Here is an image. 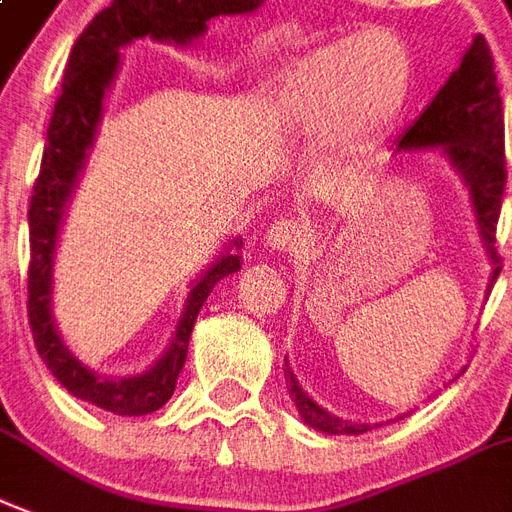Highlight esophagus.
Returning <instances> with one entry per match:
<instances>
[{"mask_svg":"<svg viewBox=\"0 0 512 512\" xmlns=\"http://www.w3.org/2000/svg\"><path fill=\"white\" fill-rule=\"evenodd\" d=\"M299 240H302V229L294 221H286V218H280L267 229V245L272 251H294Z\"/></svg>","mask_w":512,"mask_h":512,"instance_id":"1","label":"esophagus"}]
</instances>
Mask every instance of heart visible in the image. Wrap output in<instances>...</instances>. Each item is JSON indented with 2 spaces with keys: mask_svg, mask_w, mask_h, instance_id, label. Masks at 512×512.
<instances>
[{
  "mask_svg": "<svg viewBox=\"0 0 512 512\" xmlns=\"http://www.w3.org/2000/svg\"><path fill=\"white\" fill-rule=\"evenodd\" d=\"M410 88L405 40L372 26L294 61L280 78V99L299 124L329 129L337 142H364L397 121Z\"/></svg>",
  "mask_w": 512,
  "mask_h": 512,
  "instance_id": "heart-1",
  "label": "heart"
}]
</instances>
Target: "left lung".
Segmentation results:
<instances>
[{
    "label": "left lung",
    "mask_w": 512,
    "mask_h": 512,
    "mask_svg": "<svg viewBox=\"0 0 512 512\" xmlns=\"http://www.w3.org/2000/svg\"><path fill=\"white\" fill-rule=\"evenodd\" d=\"M397 151H437V156L448 161L453 172L459 175L470 197L483 251L491 261L489 288L494 286L499 275V256L494 242H497V218L507 180L505 113H502L494 59L480 34L461 56L459 69L451 72V78L434 94L424 113L399 137ZM283 375H286L291 402L297 405L302 421L313 426L315 432L364 434L372 429L370 424H353V421L332 416L326 407L318 405L305 388L299 386L288 361Z\"/></svg>",
    "instance_id": "left-lung-1"
}]
</instances>
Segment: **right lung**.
I'll return each instance as SVG.
<instances>
[{
	"instance_id": "1",
	"label": "right lung",
	"mask_w": 512,
	"mask_h": 512,
	"mask_svg": "<svg viewBox=\"0 0 512 512\" xmlns=\"http://www.w3.org/2000/svg\"><path fill=\"white\" fill-rule=\"evenodd\" d=\"M267 0H113L94 15L69 53L61 96L53 107L48 145L29 205V324L34 345L53 378L72 397L115 416H148L175 391L186 364L188 340L199 310L218 280L242 267V237L226 245L188 291L175 337L151 370L129 378L99 375L69 351L53 318V259L72 191L86 167L88 151L105 113V96L121 67V48L151 37L156 42L191 45L218 15H251Z\"/></svg>"
}]
</instances>
